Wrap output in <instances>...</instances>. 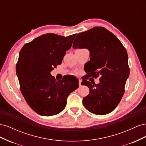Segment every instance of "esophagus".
Segmentation results:
<instances>
[{"label":"esophagus","mask_w":146,"mask_h":146,"mask_svg":"<svg viewBox=\"0 0 146 146\" xmlns=\"http://www.w3.org/2000/svg\"><path fill=\"white\" fill-rule=\"evenodd\" d=\"M81 83H82V80H80H80H79V82H78V84H79V86H81Z\"/></svg>","instance_id":"esophagus-1"}]
</instances>
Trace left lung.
<instances>
[{"label": "left lung", "mask_w": 146, "mask_h": 146, "mask_svg": "<svg viewBox=\"0 0 146 146\" xmlns=\"http://www.w3.org/2000/svg\"><path fill=\"white\" fill-rule=\"evenodd\" d=\"M73 48H86L90 52L88 74L92 77L100 76V83L82 81L90 89L83 104L90 112L104 115L113 111L125 92V85L130 74L128 55L119 39L102 27H95L78 33Z\"/></svg>", "instance_id": "left-lung-1"}]
</instances>
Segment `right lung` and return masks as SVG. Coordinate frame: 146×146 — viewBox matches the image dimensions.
<instances>
[{
	"label": "right lung",
	"mask_w": 146,
	"mask_h": 146,
	"mask_svg": "<svg viewBox=\"0 0 146 146\" xmlns=\"http://www.w3.org/2000/svg\"><path fill=\"white\" fill-rule=\"evenodd\" d=\"M76 36L46 33L25 44L19 52L16 69L21 91L39 115L50 116L63 111L68 96L78 88L75 77L74 81L69 76L56 81L50 73L62 63Z\"/></svg>",
	"instance_id": "add662e5"
}]
</instances>
